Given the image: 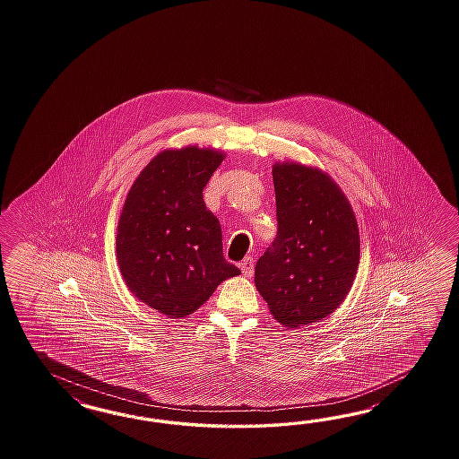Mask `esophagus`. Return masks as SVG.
<instances>
[{
    "label": "esophagus",
    "instance_id": "1",
    "mask_svg": "<svg viewBox=\"0 0 459 459\" xmlns=\"http://www.w3.org/2000/svg\"><path fill=\"white\" fill-rule=\"evenodd\" d=\"M240 270H242V273H244L246 277H252V275H254V258H244L242 264H240Z\"/></svg>",
    "mask_w": 459,
    "mask_h": 459
}]
</instances>
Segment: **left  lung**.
Masks as SVG:
<instances>
[{"label": "left lung", "mask_w": 459, "mask_h": 459, "mask_svg": "<svg viewBox=\"0 0 459 459\" xmlns=\"http://www.w3.org/2000/svg\"><path fill=\"white\" fill-rule=\"evenodd\" d=\"M279 232L255 265V287L289 328L315 324L347 299L359 232L345 192L322 169L295 160L272 169Z\"/></svg>", "instance_id": "obj_1"}]
</instances>
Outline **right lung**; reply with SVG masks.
Listing matches in <instances>:
<instances>
[{
  "mask_svg": "<svg viewBox=\"0 0 459 459\" xmlns=\"http://www.w3.org/2000/svg\"><path fill=\"white\" fill-rule=\"evenodd\" d=\"M225 159L213 147L164 149L126 195L116 235L124 283L137 300L184 318L240 273L222 254V229L202 190Z\"/></svg>",
  "mask_w": 459,
  "mask_h": 459,
  "instance_id": "add662e5",
  "label": "right lung"
}]
</instances>
